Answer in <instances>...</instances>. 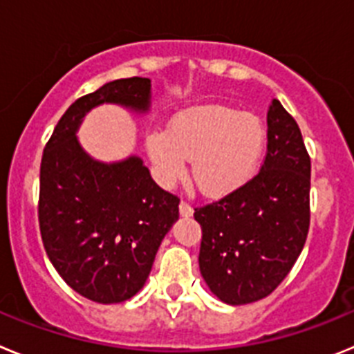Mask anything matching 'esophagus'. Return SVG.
<instances>
[{
	"label": "esophagus",
	"instance_id": "1",
	"mask_svg": "<svg viewBox=\"0 0 354 354\" xmlns=\"http://www.w3.org/2000/svg\"><path fill=\"white\" fill-rule=\"evenodd\" d=\"M179 212H180V216H184V218H189V216L193 214V207L187 204V202H180Z\"/></svg>",
	"mask_w": 354,
	"mask_h": 354
}]
</instances>
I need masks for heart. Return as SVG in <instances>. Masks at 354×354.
Returning <instances> with one entry per match:
<instances>
[{
  "instance_id": "obj_1",
  "label": "heart",
  "mask_w": 354,
  "mask_h": 354,
  "mask_svg": "<svg viewBox=\"0 0 354 354\" xmlns=\"http://www.w3.org/2000/svg\"><path fill=\"white\" fill-rule=\"evenodd\" d=\"M268 145V133L257 117L220 104L196 106L171 120L168 131L147 134L145 147L162 184L186 174L200 193L211 198L232 195L257 175Z\"/></svg>"
}]
</instances>
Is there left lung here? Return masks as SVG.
Masks as SVG:
<instances>
[{"instance_id":"left-lung-1","label":"left lung","mask_w":354,"mask_h":354,"mask_svg":"<svg viewBox=\"0 0 354 354\" xmlns=\"http://www.w3.org/2000/svg\"><path fill=\"white\" fill-rule=\"evenodd\" d=\"M202 227L200 273L227 305L273 292L292 270L310 225V158L280 101L268 109L264 165L245 187L195 209Z\"/></svg>"}]
</instances>
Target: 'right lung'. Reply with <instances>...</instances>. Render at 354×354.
Masks as SVG:
<instances>
[{
  "mask_svg": "<svg viewBox=\"0 0 354 354\" xmlns=\"http://www.w3.org/2000/svg\"><path fill=\"white\" fill-rule=\"evenodd\" d=\"M101 104L147 113L150 80L109 81L65 111L44 149L39 223L49 261L67 286L109 305L145 286L161 241L179 220V198L152 180L138 156L104 162L81 147V122Z\"/></svg>",
  "mask_w": 354,
  "mask_h": 354,
  "instance_id": "1",
  "label": "right lung"
}]
</instances>
